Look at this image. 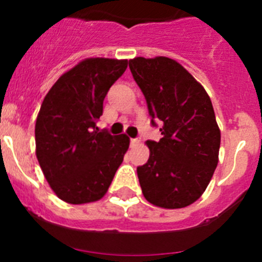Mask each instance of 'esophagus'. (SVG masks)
<instances>
[{"label":"esophagus","mask_w":262,"mask_h":262,"mask_svg":"<svg viewBox=\"0 0 262 262\" xmlns=\"http://www.w3.org/2000/svg\"><path fill=\"white\" fill-rule=\"evenodd\" d=\"M129 143H131V145H133V147H135V145H138L139 143H140V139L134 138V139H131V140H129Z\"/></svg>","instance_id":"esophagus-1"}]
</instances>
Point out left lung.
<instances>
[{
  "label": "left lung",
  "instance_id": "obj_1",
  "mask_svg": "<svg viewBox=\"0 0 262 262\" xmlns=\"http://www.w3.org/2000/svg\"><path fill=\"white\" fill-rule=\"evenodd\" d=\"M129 69L142 89L151 123L163 138L147 140L149 159L138 166L145 200L164 209H182L206 190L217 165L221 131L211 99L176 60L135 57Z\"/></svg>",
  "mask_w": 262,
  "mask_h": 262
}]
</instances>
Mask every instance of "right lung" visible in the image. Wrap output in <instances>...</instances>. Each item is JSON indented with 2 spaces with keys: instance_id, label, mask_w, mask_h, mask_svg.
I'll use <instances>...</instances> for the list:
<instances>
[{
  "instance_id": "add662e5",
  "label": "right lung",
  "mask_w": 262,
  "mask_h": 262,
  "mask_svg": "<svg viewBox=\"0 0 262 262\" xmlns=\"http://www.w3.org/2000/svg\"><path fill=\"white\" fill-rule=\"evenodd\" d=\"M128 60H82L55 82L35 124L36 157L60 200L72 205L94 202L107 191L128 149L124 134L99 131L103 99L123 75Z\"/></svg>"
}]
</instances>
